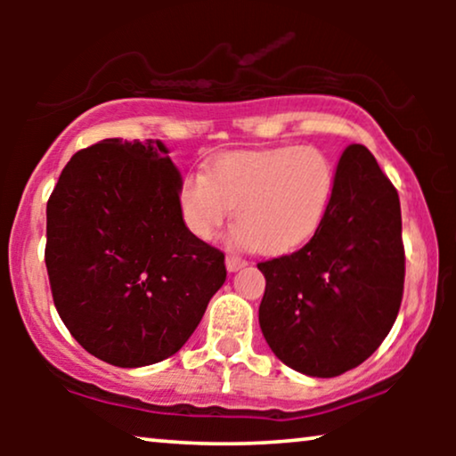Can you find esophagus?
I'll return each instance as SVG.
<instances>
[{"label":"esophagus","instance_id":"esophagus-1","mask_svg":"<svg viewBox=\"0 0 456 456\" xmlns=\"http://www.w3.org/2000/svg\"><path fill=\"white\" fill-rule=\"evenodd\" d=\"M245 265H247V261L239 257V255H228V257H226L228 272H239L240 267H245Z\"/></svg>","mask_w":456,"mask_h":456}]
</instances>
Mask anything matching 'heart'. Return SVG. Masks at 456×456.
I'll use <instances>...</instances> for the list:
<instances>
[{
  "mask_svg": "<svg viewBox=\"0 0 456 456\" xmlns=\"http://www.w3.org/2000/svg\"><path fill=\"white\" fill-rule=\"evenodd\" d=\"M336 172L317 147H278L222 155L209 174L192 172L180 186V211L201 240L224 224H240L232 240L261 253H286L315 234L332 203Z\"/></svg>",
  "mask_w": 456,
  "mask_h": 456,
  "instance_id": "heart-1",
  "label": "heart"
}]
</instances>
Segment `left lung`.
Returning <instances> with one entry per match:
<instances>
[{"label":"left lung","mask_w":456,"mask_h":456,"mask_svg":"<svg viewBox=\"0 0 456 456\" xmlns=\"http://www.w3.org/2000/svg\"><path fill=\"white\" fill-rule=\"evenodd\" d=\"M257 267L259 326L284 365L334 378L371 357L401 309L404 247L398 192L370 149L342 151L332 203L307 245Z\"/></svg>","instance_id":"1"}]
</instances>
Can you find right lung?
Segmentation results:
<instances>
[{
    "mask_svg": "<svg viewBox=\"0 0 456 456\" xmlns=\"http://www.w3.org/2000/svg\"><path fill=\"white\" fill-rule=\"evenodd\" d=\"M180 172L159 141L80 149L47 201L55 309L85 351L142 367L183 348L226 280L220 248L186 228Z\"/></svg>",
    "mask_w": 456,
    "mask_h": 456,
    "instance_id": "right-lung-1",
    "label": "right lung"
}]
</instances>
